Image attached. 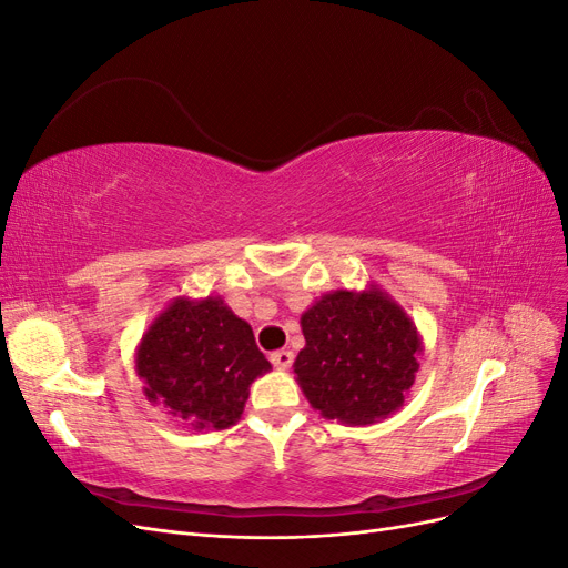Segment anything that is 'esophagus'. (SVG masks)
Listing matches in <instances>:
<instances>
[{
  "label": "esophagus",
  "instance_id": "1",
  "mask_svg": "<svg viewBox=\"0 0 568 568\" xmlns=\"http://www.w3.org/2000/svg\"><path fill=\"white\" fill-rule=\"evenodd\" d=\"M270 363L277 367V369H288L291 367V363H294V353L291 351H274V353H270Z\"/></svg>",
  "mask_w": 568,
  "mask_h": 568
}]
</instances>
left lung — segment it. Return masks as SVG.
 Instances as JSON below:
<instances>
[{
  "label": "left lung",
  "mask_w": 568,
  "mask_h": 568,
  "mask_svg": "<svg viewBox=\"0 0 568 568\" xmlns=\"http://www.w3.org/2000/svg\"><path fill=\"white\" fill-rule=\"evenodd\" d=\"M305 348L296 382L324 419L369 426L400 409L424 343L415 322L379 284L334 288L301 315Z\"/></svg>",
  "instance_id": "8db88e82"
}]
</instances>
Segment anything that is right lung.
<instances>
[{
  "mask_svg": "<svg viewBox=\"0 0 568 568\" xmlns=\"http://www.w3.org/2000/svg\"><path fill=\"white\" fill-rule=\"evenodd\" d=\"M134 369L151 405L194 432H220L242 419L251 384L272 365L220 296H178L142 334Z\"/></svg>",
  "mask_w": 568,
  "mask_h": 568,
  "instance_id": "obj_1",
  "label": "right lung"
}]
</instances>
